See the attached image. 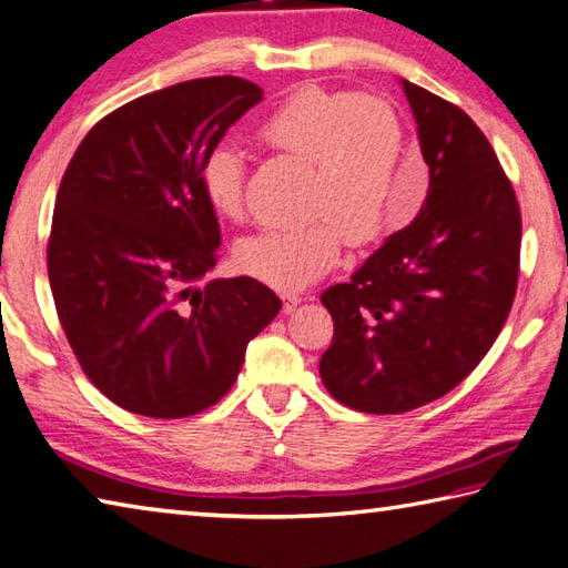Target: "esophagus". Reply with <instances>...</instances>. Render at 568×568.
Segmentation results:
<instances>
[{"label": "esophagus", "instance_id": "obj_1", "mask_svg": "<svg viewBox=\"0 0 568 568\" xmlns=\"http://www.w3.org/2000/svg\"><path fill=\"white\" fill-rule=\"evenodd\" d=\"M282 302H284V312L292 314L294 308L302 304V294H298V292H284L282 294Z\"/></svg>", "mask_w": 568, "mask_h": 568}]
</instances>
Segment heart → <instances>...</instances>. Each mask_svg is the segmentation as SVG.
I'll use <instances>...</instances> for the list:
<instances>
[{
  "label": "heart",
  "instance_id": "1",
  "mask_svg": "<svg viewBox=\"0 0 568 568\" xmlns=\"http://www.w3.org/2000/svg\"><path fill=\"white\" fill-rule=\"evenodd\" d=\"M260 141L312 163L308 212L316 217L240 242L237 262L256 280L276 288L306 286L336 264L346 234L363 244L413 217L408 202H388L393 170L408 148L403 118L388 101L304 85L260 125ZM200 187L217 215H242L244 158L237 148H212L202 160Z\"/></svg>",
  "mask_w": 568,
  "mask_h": 568
}]
</instances>
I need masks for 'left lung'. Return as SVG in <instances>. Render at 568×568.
Here are the masks:
<instances>
[{
	"mask_svg": "<svg viewBox=\"0 0 568 568\" xmlns=\"http://www.w3.org/2000/svg\"><path fill=\"white\" fill-rule=\"evenodd\" d=\"M430 185L417 217L321 302L334 341L326 390L361 413L443 398L495 344L515 302L521 215L485 133L463 109L403 81Z\"/></svg>",
	"mask_w": 568,
	"mask_h": 568,
	"instance_id": "obj_1",
	"label": "left lung"
}]
</instances>
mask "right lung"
I'll list each match as a JSON object with an SVG mask.
<instances>
[{"mask_svg":"<svg viewBox=\"0 0 568 568\" xmlns=\"http://www.w3.org/2000/svg\"><path fill=\"white\" fill-rule=\"evenodd\" d=\"M262 95L237 77L141 95L91 128L61 178L47 247L53 304L83 373L123 410H207L280 314V296L252 276L202 284L220 250L202 160Z\"/></svg>","mask_w":568,"mask_h":568,"instance_id":"add662e5","label":"right lung"}]
</instances>
